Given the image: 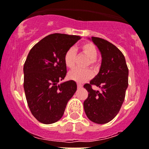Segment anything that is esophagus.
<instances>
[{"label":"esophagus","mask_w":149,"mask_h":149,"mask_svg":"<svg viewBox=\"0 0 149 149\" xmlns=\"http://www.w3.org/2000/svg\"><path fill=\"white\" fill-rule=\"evenodd\" d=\"M77 86H78V88H81L82 86H83V85H82L81 84L78 83V84H77Z\"/></svg>","instance_id":"obj_1"}]
</instances>
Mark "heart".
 Returning <instances> with one entry per match:
<instances>
[{"mask_svg":"<svg viewBox=\"0 0 149 149\" xmlns=\"http://www.w3.org/2000/svg\"><path fill=\"white\" fill-rule=\"evenodd\" d=\"M81 52L89 58L87 65H89L92 68H96L97 57L98 52L96 47L90 42H86L82 44L79 47ZM76 61V51L73 48H70L66 51L64 55V63L66 67L68 68H73L75 66ZM93 76V73L90 69H79L75 68L69 72L68 78L76 82H84L89 80Z\"/></svg>","mask_w":149,"mask_h":149,"instance_id":"heart-1","label":"heart"}]
</instances>
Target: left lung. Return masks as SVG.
<instances>
[{
    "label": "left lung",
    "instance_id": "obj_1",
    "mask_svg": "<svg viewBox=\"0 0 149 149\" xmlns=\"http://www.w3.org/2000/svg\"><path fill=\"white\" fill-rule=\"evenodd\" d=\"M92 40L100 51L102 63L98 74L84 85L88 92L84 108L89 120L102 125L112 120L120 111L128 86L129 70L125 56L116 46L97 37H92ZM92 85L102 92L94 91Z\"/></svg>",
    "mask_w": 149,
    "mask_h": 149
}]
</instances>
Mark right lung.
Returning a JSON list of instances; mask_svg holds the SVG:
<instances>
[{"label": "right lung", "mask_w": 149, "mask_h": 149, "mask_svg": "<svg viewBox=\"0 0 149 149\" xmlns=\"http://www.w3.org/2000/svg\"><path fill=\"white\" fill-rule=\"evenodd\" d=\"M81 38L79 36L53 33L30 49L24 64V89L27 105L38 122L54 123L63 116L69 100L77 89L73 80L57 84L67 73L66 51Z\"/></svg>", "instance_id": "1"}]
</instances>
